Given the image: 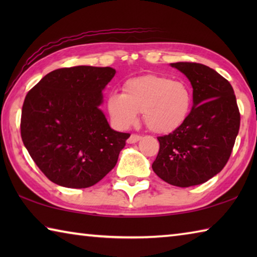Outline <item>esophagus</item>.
<instances>
[{"mask_svg":"<svg viewBox=\"0 0 257 257\" xmlns=\"http://www.w3.org/2000/svg\"><path fill=\"white\" fill-rule=\"evenodd\" d=\"M142 137L141 136H138V135H135V134H133L132 136H130L129 138H128V144H135V143H137L139 139H141Z\"/></svg>","mask_w":257,"mask_h":257,"instance_id":"1","label":"esophagus"}]
</instances>
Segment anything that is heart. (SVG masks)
Wrapping results in <instances>:
<instances>
[{"label": "heart", "mask_w": 257, "mask_h": 257, "mask_svg": "<svg viewBox=\"0 0 257 257\" xmlns=\"http://www.w3.org/2000/svg\"><path fill=\"white\" fill-rule=\"evenodd\" d=\"M193 93L184 80L158 75L132 78L124 82L122 94L107 97L108 115L116 127L124 129L136 122L138 112L151 132L170 134L188 118Z\"/></svg>", "instance_id": "1"}]
</instances>
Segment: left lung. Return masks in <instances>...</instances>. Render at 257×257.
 <instances>
[{
  "label": "left lung",
  "instance_id": "1",
  "mask_svg": "<svg viewBox=\"0 0 257 257\" xmlns=\"http://www.w3.org/2000/svg\"><path fill=\"white\" fill-rule=\"evenodd\" d=\"M193 87V107L181 127L158 137L160 151L152 169L178 187L206 182L227 164L240 125L232 86L201 63H171Z\"/></svg>",
  "mask_w": 257,
  "mask_h": 257
}]
</instances>
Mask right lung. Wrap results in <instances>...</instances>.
Masks as SVG:
<instances>
[{
    "label": "right lung",
    "instance_id": "obj_1",
    "mask_svg": "<svg viewBox=\"0 0 257 257\" xmlns=\"http://www.w3.org/2000/svg\"><path fill=\"white\" fill-rule=\"evenodd\" d=\"M115 75L110 67L78 66L47 73L28 92L21 138L41 171L67 188H87L118 162L130 135L113 130L99 108Z\"/></svg>",
    "mask_w": 257,
    "mask_h": 257
}]
</instances>
